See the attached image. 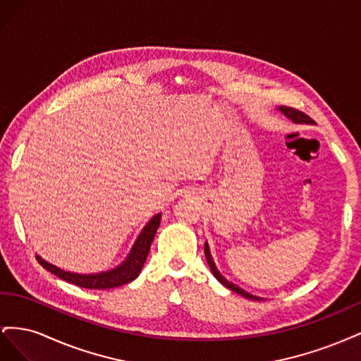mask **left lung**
I'll use <instances>...</instances> for the list:
<instances>
[{"label": "left lung", "mask_w": 361, "mask_h": 361, "mask_svg": "<svg viewBox=\"0 0 361 361\" xmlns=\"http://www.w3.org/2000/svg\"><path fill=\"white\" fill-rule=\"evenodd\" d=\"M279 110H280L283 114H285L289 120H292L293 123H312V122H313V120H312L307 114H304L302 111L295 110V108H292V106H279ZM204 256H206L207 265H209V268H211V271H212L214 277H215L218 281H220L221 285H224L226 288H228V289L233 290V292H236V293H239V295H243V297H245V298H248V300H256V301L262 300L260 297H256V295H251V293L245 292L244 289H241L239 286L233 285L232 281L226 280V279L221 276V272L216 269V267H215V264H214V259H212V256H211L209 245H207V243H204Z\"/></svg>", "instance_id": "obj_1"}]
</instances>
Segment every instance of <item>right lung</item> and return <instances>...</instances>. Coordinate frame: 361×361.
<instances>
[{
  "instance_id": "1",
  "label": "right lung",
  "mask_w": 361,
  "mask_h": 361,
  "mask_svg": "<svg viewBox=\"0 0 361 361\" xmlns=\"http://www.w3.org/2000/svg\"><path fill=\"white\" fill-rule=\"evenodd\" d=\"M159 223H161V214H157L138 235L137 241L134 243L133 248H130L128 257L118 267H116L114 269H110V271L96 272V274H78V272H69V271H64L56 265H52V264H49V262L43 260L40 256H36V257L43 268L52 272L54 276H57L63 280L72 283V285H76L80 288H87V289L117 288V286L126 285V283L133 281L138 277L140 271H141V268H143L145 262L147 259L150 245H152V241H154L155 233L159 227Z\"/></svg>"
}]
</instances>
